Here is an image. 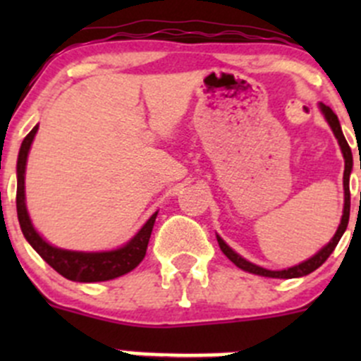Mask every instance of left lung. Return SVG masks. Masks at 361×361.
<instances>
[{"label":"left lung","instance_id":"left-lung-1","mask_svg":"<svg viewBox=\"0 0 361 361\" xmlns=\"http://www.w3.org/2000/svg\"><path fill=\"white\" fill-rule=\"evenodd\" d=\"M319 111L323 113L325 120L329 122V126H330V129H332L334 136H336L338 147H341L342 157H344V178H342V180H344V209H342L341 224H338L336 234H334V238L330 239L329 245L323 246V248L319 250L316 255H312L311 258L300 262L298 265H293V267L283 269V271H269V269L260 267V265L251 264L250 260H246V258H243L241 255L235 253V251L232 250L231 246H228L227 243H225L224 239H221L220 235L216 234V241H218V245H220V250L224 251V255H227L228 260L234 262V264L238 265L239 269H243V271L251 272V274H257V276H264V278H279V279L302 278V276L311 274L312 271H316V269H318L319 265H322L323 262H325L326 258L332 255V251L336 250L337 243L341 241L342 234H344L345 228H348L349 207H351V194H349V176H351V171H353V154H351V148H349L348 141H345L344 134H342L341 123H338V118H337L336 113L330 110L329 106H325L323 103H319ZM360 167H361V164H360Z\"/></svg>","mask_w":361,"mask_h":361}]
</instances>
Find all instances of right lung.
<instances>
[{
  "instance_id": "add662e5",
  "label": "right lung",
  "mask_w": 361,
  "mask_h": 361,
  "mask_svg": "<svg viewBox=\"0 0 361 361\" xmlns=\"http://www.w3.org/2000/svg\"><path fill=\"white\" fill-rule=\"evenodd\" d=\"M38 133V126L32 127L31 133L24 137L20 145L19 157H17V216H19L20 231H23L25 241L32 246V250L61 276L69 281L78 283H97L110 281L118 276L127 274L141 264L147 255L148 241H150L152 228H154L155 218L159 211H155L143 227L129 239L123 246L108 251H73L57 248L39 235L29 218L27 206H25V166H27V155L31 150L32 140Z\"/></svg>"
}]
</instances>
